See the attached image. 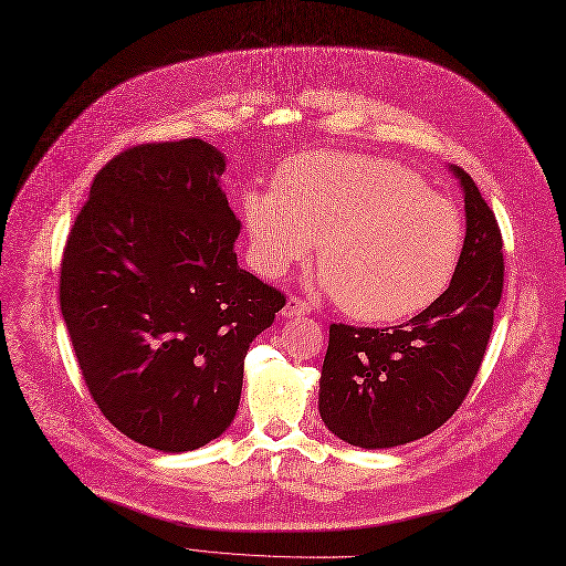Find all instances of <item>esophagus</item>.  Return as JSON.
<instances>
[{
  "label": "esophagus",
  "instance_id": "esophagus-1",
  "mask_svg": "<svg viewBox=\"0 0 566 566\" xmlns=\"http://www.w3.org/2000/svg\"><path fill=\"white\" fill-rule=\"evenodd\" d=\"M305 314H310V305H307L305 301H301V298H289V301L284 303L282 316L293 318V316H305Z\"/></svg>",
  "mask_w": 566,
  "mask_h": 566
}]
</instances>
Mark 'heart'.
<instances>
[{"mask_svg": "<svg viewBox=\"0 0 566 566\" xmlns=\"http://www.w3.org/2000/svg\"><path fill=\"white\" fill-rule=\"evenodd\" d=\"M254 268L282 277L312 256L344 314L392 323L436 303L463 252L459 208L399 163L316 151L284 163L275 190L243 195Z\"/></svg>", "mask_w": 566, "mask_h": 566, "instance_id": "heart-1", "label": "heart"}]
</instances>
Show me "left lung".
<instances>
[{
	"mask_svg": "<svg viewBox=\"0 0 566 566\" xmlns=\"http://www.w3.org/2000/svg\"><path fill=\"white\" fill-rule=\"evenodd\" d=\"M450 171L463 190L465 241L448 291L392 328L331 325L318 412L355 448H397L442 427L484 360L504 280L502 235L472 178L454 165Z\"/></svg>",
	"mask_w": 566,
	"mask_h": 566,
	"instance_id": "obj_1",
	"label": "left lung"
}]
</instances>
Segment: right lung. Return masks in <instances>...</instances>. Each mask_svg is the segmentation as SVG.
Masks as SVG:
<instances>
[{
  "mask_svg": "<svg viewBox=\"0 0 566 566\" xmlns=\"http://www.w3.org/2000/svg\"><path fill=\"white\" fill-rule=\"evenodd\" d=\"M222 171L201 139L133 146L96 174L64 250L59 303L86 388L158 452L229 429L250 344L286 303L238 265Z\"/></svg>",
  "mask_w": 566,
  "mask_h": 566,
  "instance_id": "obj_1",
  "label": "right lung"
}]
</instances>
